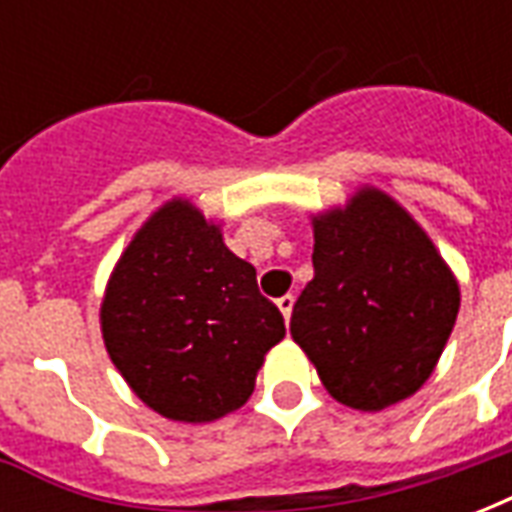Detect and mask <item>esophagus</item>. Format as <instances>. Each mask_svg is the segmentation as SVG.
I'll return each mask as SVG.
<instances>
[{"instance_id":"1","label":"esophagus","mask_w":512,"mask_h":512,"mask_svg":"<svg viewBox=\"0 0 512 512\" xmlns=\"http://www.w3.org/2000/svg\"><path fill=\"white\" fill-rule=\"evenodd\" d=\"M293 304H296V299H293L290 293H285V296H279V299H277V307H279V312L285 315V321H290V312H293Z\"/></svg>"}]
</instances>
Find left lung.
<instances>
[{
	"label": "left lung",
	"mask_w": 512,
	"mask_h": 512,
	"mask_svg": "<svg viewBox=\"0 0 512 512\" xmlns=\"http://www.w3.org/2000/svg\"><path fill=\"white\" fill-rule=\"evenodd\" d=\"M315 277L290 334L334 400L381 411L425 384L461 307V288L428 233L389 194L365 186L312 216Z\"/></svg>",
	"instance_id": "8db88e82"
}]
</instances>
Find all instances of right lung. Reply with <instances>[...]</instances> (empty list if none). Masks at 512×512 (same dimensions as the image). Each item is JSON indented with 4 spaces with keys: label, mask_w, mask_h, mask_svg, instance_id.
Segmentation results:
<instances>
[{
    "label": "right lung",
    "mask_w": 512,
    "mask_h": 512,
    "mask_svg": "<svg viewBox=\"0 0 512 512\" xmlns=\"http://www.w3.org/2000/svg\"><path fill=\"white\" fill-rule=\"evenodd\" d=\"M109 359L134 395L175 422H213L255 392L285 337L252 263L189 200L164 202L117 260L101 301Z\"/></svg>",
    "instance_id": "1"
}]
</instances>
